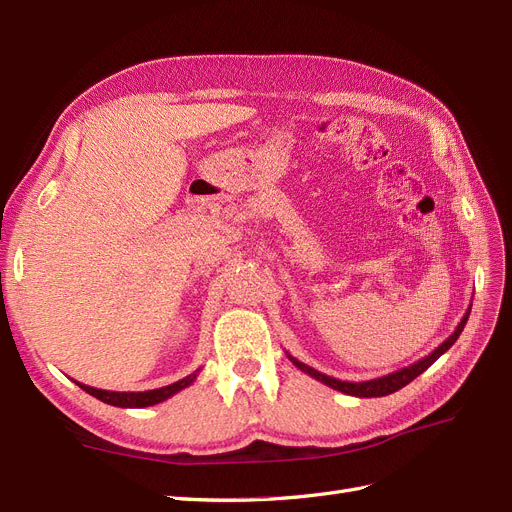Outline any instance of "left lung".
Returning <instances> with one entry per match:
<instances>
[{
	"mask_svg": "<svg viewBox=\"0 0 512 512\" xmlns=\"http://www.w3.org/2000/svg\"><path fill=\"white\" fill-rule=\"evenodd\" d=\"M470 309H472V305L468 307V312L463 314V318H461V322L457 324V329L453 331V335L448 337V339H444V342H442L436 350H433L431 354L423 356L421 361H416V363H412V365H408V367H401V369H397V371H391V374L374 378V380H363V382L337 380V378H331V376H327V374H320L318 369L301 363L299 359H294L292 354H288V352H286V354H288V359L292 361V365H297L301 371H305L307 376L316 378L318 382L331 386V389H335V391H339V393H346V395H352V397H384V395H391V393H395V391H399V389H404L406 384H410L416 376H421L429 365L436 363V361L440 359V356L457 342V337L461 335L463 327H466V322H468V318H470Z\"/></svg>",
	"mask_w": 512,
	"mask_h": 512,
	"instance_id": "1",
	"label": "left lung"
}]
</instances>
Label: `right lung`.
I'll use <instances>...</instances> for the list:
<instances>
[{"label":"right lung","mask_w":512,"mask_h":512,"mask_svg":"<svg viewBox=\"0 0 512 512\" xmlns=\"http://www.w3.org/2000/svg\"><path fill=\"white\" fill-rule=\"evenodd\" d=\"M198 371H200V369H196L194 374L185 376V378L179 380V382H173V384H168V386H160V389H153V391H141V393L104 391V389H94V386H87V384H83V382H76V380H74V382L79 384L85 393L94 395L96 399L104 401V404H108V406H117V408H147V406L160 404V401H166L168 397H173L175 393L183 391L185 386H190V384L196 380Z\"/></svg>","instance_id":"add662e5"}]
</instances>
